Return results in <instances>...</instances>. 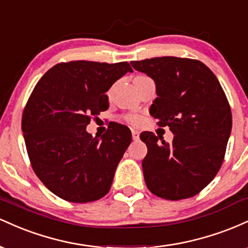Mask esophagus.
<instances>
[{"mask_svg":"<svg viewBox=\"0 0 248 248\" xmlns=\"http://www.w3.org/2000/svg\"><path fill=\"white\" fill-rule=\"evenodd\" d=\"M132 136H133V140L134 141H138L139 138H140V133H139L138 130L132 129Z\"/></svg>","mask_w":248,"mask_h":248,"instance_id":"1","label":"esophagus"}]
</instances>
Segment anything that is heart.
<instances>
[{
  "mask_svg": "<svg viewBox=\"0 0 248 248\" xmlns=\"http://www.w3.org/2000/svg\"><path fill=\"white\" fill-rule=\"evenodd\" d=\"M126 120L128 121V122H130V124H139V122L141 121V118L140 116H138V115H128L127 118H126Z\"/></svg>",
  "mask_w": 248,
  "mask_h": 248,
  "instance_id": "heart-1",
  "label": "heart"
}]
</instances>
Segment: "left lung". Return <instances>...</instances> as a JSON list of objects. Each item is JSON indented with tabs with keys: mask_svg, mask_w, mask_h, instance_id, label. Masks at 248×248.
Here are the masks:
<instances>
[{
	"mask_svg": "<svg viewBox=\"0 0 248 248\" xmlns=\"http://www.w3.org/2000/svg\"><path fill=\"white\" fill-rule=\"evenodd\" d=\"M156 84L150 115L173 134L168 143L152 132L141 133L148 153L144 181L154 195L179 201L197 195L223 164L232 129V113L217 77L196 59L156 57L132 62Z\"/></svg>",
	"mask_w": 248,
	"mask_h": 248,
	"instance_id": "obj_1",
	"label": "left lung"
}]
</instances>
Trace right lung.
I'll return each instance as SVG.
<instances>
[{
	"mask_svg": "<svg viewBox=\"0 0 248 248\" xmlns=\"http://www.w3.org/2000/svg\"><path fill=\"white\" fill-rule=\"evenodd\" d=\"M127 72L126 62H59L37 82L22 115V132L33 171L51 192L88 203L109 191L132 133L116 124L101 136L86 132L92 116L108 107L105 94Z\"/></svg>",
	"mask_w": 248,
	"mask_h": 248,
	"instance_id": "right-lung-1",
	"label": "right lung"
}]
</instances>
